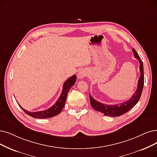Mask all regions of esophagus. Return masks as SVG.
Masks as SVG:
<instances>
[{
    "label": "esophagus",
    "instance_id": "esophagus-1",
    "mask_svg": "<svg viewBox=\"0 0 157 157\" xmlns=\"http://www.w3.org/2000/svg\"><path fill=\"white\" fill-rule=\"evenodd\" d=\"M87 75V72L86 70H80L79 71H78V78H80V79H82L83 78H84Z\"/></svg>",
    "mask_w": 157,
    "mask_h": 157
}]
</instances>
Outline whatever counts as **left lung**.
<instances>
[{
  "label": "left lung",
  "instance_id": "obj_1",
  "mask_svg": "<svg viewBox=\"0 0 157 157\" xmlns=\"http://www.w3.org/2000/svg\"><path fill=\"white\" fill-rule=\"evenodd\" d=\"M133 52L134 54V57L139 60L140 62V76L139 77V81H138V85H137V89L135 93L133 94V96L126 100L121 104H115V105H107L104 104L102 103H100L97 100L94 99L90 94V104L92 106V108L100 113H102L104 115L109 116V117H119L121 116L123 114H125L126 113L129 111L133 106H135L141 97L143 87H144V67H143V63L142 61L140 59V57L136 53V50L133 48Z\"/></svg>",
  "mask_w": 157,
  "mask_h": 157
}]
</instances>
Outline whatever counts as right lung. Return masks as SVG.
Returning <instances> with one entry per match:
<instances>
[{
    "label": "right lung",
    "instance_id": "obj_1",
    "mask_svg": "<svg viewBox=\"0 0 157 157\" xmlns=\"http://www.w3.org/2000/svg\"><path fill=\"white\" fill-rule=\"evenodd\" d=\"M76 79H77V76L75 75H74L66 81V82L64 83L63 89H62L59 98L58 99L57 101L56 102V103L48 109H46L44 111H40L30 112L22 108L19 104H18L27 115H29L30 117H32L33 118L44 119V118H51V117H55L56 115H57L58 114H59L61 112V111L62 110V109H63V108L64 107L67 93L69 91H70V90L71 89V87L75 84V82H76Z\"/></svg>",
    "mask_w": 157,
    "mask_h": 157
}]
</instances>
